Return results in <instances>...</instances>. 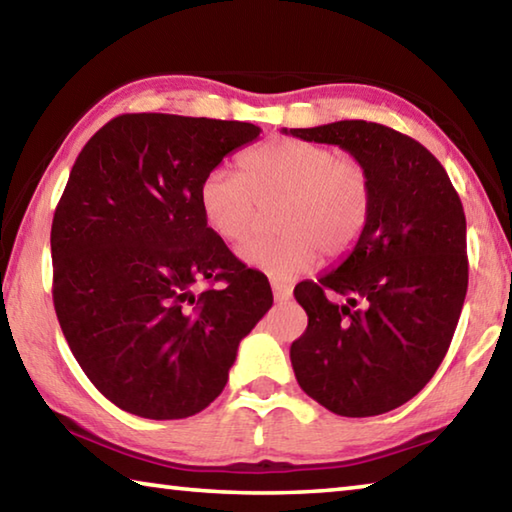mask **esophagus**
<instances>
[{
    "instance_id": "esophagus-1",
    "label": "esophagus",
    "mask_w": 512,
    "mask_h": 512,
    "mask_svg": "<svg viewBox=\"0 0 512 512\" xmlns=\"http://www.w3.org/2000/svg\"><path fill=\"white\" fill-rule=\"evenodd\" d=\"M271 289H273V298L275 302H284L291 298V287L289 284H282V282H271Z\"/></svg>"
}]
</instances>
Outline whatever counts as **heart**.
Returning a JSON list of instances; mask_svg holds the SVG:
<instances>
[{"label": "heart", "instance_id": "1", "mask_svg": "<svg viewBox=\"0 0 512 512\" xmlns=\"http://www.w3.org/2000/svg\"><path fill=\"white\" fill-rule=\"evenodd\" d=\"M241 176L216 167L198 187V205L214 235L241 241L257 221L259 207L273 205L275 237L239 246L246 266L273 280H293L314 268L323 253L341 257L366 228L372 183L357 160L339 158L320 144L271 140L246 151Z\"/></svg>", "mask_w": 512, "mask_h": 512}]
</instances>
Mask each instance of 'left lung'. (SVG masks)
Wrapping results in <instances>:
<instances>
[{"mask_svg": "<svg viewBox=\"0 0 512 512\" xmlns=\"http://www.w3.org/2000/svg\"><path fill=\"white\" fill-rule=\"evenodd\" d=\"M305 142L334 144L370 173L366 228L343 262L302 282L307 311L291 345L302 391L327 411L368 418L418 395L443 363L467 293L461 198L413 137L363 119L282 128ZM334 295L349 298L345 306Z\"/></svg>", "mask_w": 512, "mask_h": 512, "instance_id": "obj_1", "label": "left lung"}]
</instances>
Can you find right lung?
<instances>
[{
  "instance_id": "right-lung-1",
  "label": "right lung",
  "mask_w": 512,
  "mask_h": 512,
  "mask_svg": "<svg viewBox=\"0 0 512 512\" xmlns=\"http://www.w3.org/2000/svg\"><path fill=\"white\" fill-rule=\"evenodd\" d=\"M246 121L119 115L76 158L51 223L54 307L69 350L112 404L189 418L221 395L271 284L207 228L198 187L259 137ZM223 281L221 290L195 289Z\"/></svg>"
}]
</instances>
